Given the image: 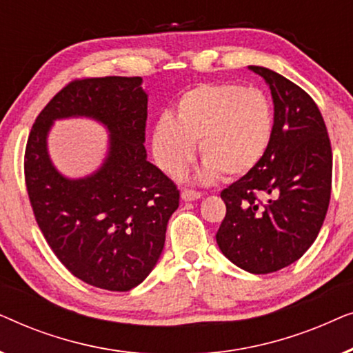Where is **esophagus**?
Segmentation results:
<instances>
[{
	"label": "esophagus",
	"instance_id": "obj_1",
	"mask_svg": "<svg viewBox=\"0 0 353 353\" xmlns=\"http://www.w3.org/2000/svg\"><path fill=\"white\" fill-rule=\"evenodd\" d=\"M181 197H183V201H197L202 197V192L192 191V190H183Z\"/></svg>",
	"mask_w": 353,
	"mask_h": 353
}]
</instances>
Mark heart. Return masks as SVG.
I'll list each match as a JSON object with an SVG mask.
<instances>
[{"instance_id":"1","label":"heart","mask_w":353,"mask_h":353,"mask_svg":"<svg viewBox=\"0 0 353 353\" xmlns=\"http://www.w3.org/2000/svg\"><path fill=\"white\" fill-rule=\"evenodd\" d=\"M274 132L272 101L262 90L234 83H201L183 93L173 117L154 123L152 156L168 175H180L194 157L204 159L199 181L243 176L259 165Z\"/></svg>"}]
</instances>
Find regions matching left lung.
I'll use <instances>...</instances> for the list:
<instances>
[{
  "label": "left lung",
  "instance_id": "left-lung-1",
  "mask_svg": "<svg viewBox=\"0 0 353 353\" xmlns=\"http://www.w3.org/2000/svg\"><path fill=\"white\" fill-rule=\"evenodd\" d=\"M270 86L274 132L254 170L221 191L226 215L216 244L239 268L278 272L307 252L331 197L332 152L320 109L286 77L249 65Z\"/></svg>",
  "mask_w": 353,
  "mask_h": 353
}]
</instances>
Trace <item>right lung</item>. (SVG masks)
<instances>
[{
    "label": "right lung",
    "instance_id": "obj_1",
    "mask_svg": "<svg viewBox=\"0 0 353 353\" xmlns=\"http://www.w3.org/2000/svg\"><path fill=\"white\" fill-rule=\"evenodd\" d=\"M141 83V77L70 81L38 115L26 148L28 199L46 243L74 276L108 291L146 279L180 204L175 183L148 161ZM69 117L93 118L110 132L105 162L83 179L62 176L47 152L54 120Z\"/></svg>",
    "mask_w": 353,
    "mask_h": 353
}]
</instances>
